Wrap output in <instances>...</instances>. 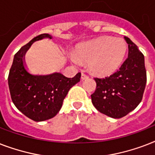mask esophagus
<instances>
[{
  "label": "esophagus",
  "instance_id": "1",
  "mask_svg": "<svg viewBox=\"0 0 155 155\" xmlns=\"http://www.w3.org/2000/svg\"><path fill=\"white\" fill-rule=\"evenodd\" d=\"M87 78H88V76H87L86 74H84V73H82V75H81V80H87Z\"/></svg>",
  "mask_w": 155,
  "mask_h": 155
}]
</instances>
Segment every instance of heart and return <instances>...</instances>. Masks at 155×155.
<instances>
[{
  "instance_id": "heart-1",
  "label": "heart",
  "mask_w": 155,
  "mask_h": 155,
  "mask_svg": "<svg viewBox=\"0 0 155 155\" xmlns=\"http://www.w3.org/2000/svg\"><path fill=\"white\" fill-rule=\"evenodd\" d=\"M127 51V45L121 38L102 36L75 47V55H71L74 64L80 61L87 63L88 69L98 76H108L119 69Z\"/></svg>"
}]
</instances>
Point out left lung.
<instances>
[{"instance_id":"left-lung-1","label":"left lung","mask_w":155,"mask_h":155,"mask_svg":"<svg viewBox=\"0 0 155 155\" xmlns=\"http://www.w3.org/2000/svg\"><path fill=\"white\" fill-rule=\"evenodd\" d=\"M128 43V58L119 70L104 79L96 78L97 89L91 96L97 110L113 118H121L142 101L147 84L144 55L131 40Z\"/></svg>"}]
</instances>
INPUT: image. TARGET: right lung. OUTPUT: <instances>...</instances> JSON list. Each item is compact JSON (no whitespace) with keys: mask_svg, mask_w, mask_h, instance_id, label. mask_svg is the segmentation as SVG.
I'll list each match as a JSON object with an SVG mask.
<instances>
[{"mask_svg":"<svg viewBox=\"0 0 155 155\" xmlns=\"http://www.w3.org/2000/svg\"><path fill=\"white\" fill-rule=\"evenodd\" d=\"M51 39L49 34L34 38L14 55L8 83L11 98L18 110L35 121L54 117L59 112L64 98L71 87L80 82L81 74L68 78L58 72L34 75L25 68L24 54L35 41Z\"/></svg>","mask_w":155,"mask_h":155,"instance_id":"add662e5","label":"right lung"}]
</instances>
